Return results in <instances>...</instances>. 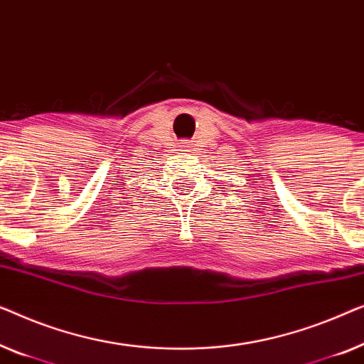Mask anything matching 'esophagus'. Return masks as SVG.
<instances>
[{"mask_svg":"<svg viewBox=\"0 0 364 364\" xmlns=\"http://www.w3.org/2000/svg\"><path fill=\"white\" fill-rule=\"evenodd\" d=\"M178 146H180V148H181V150H184V151H188V148H189V143H188V141H181V143H180V145H178Z\"/></svg>","mask_w":364,"mask_h":364,"instance_id":"esophagus-1","label":"esophagus"}]
</instances>
